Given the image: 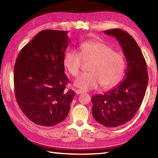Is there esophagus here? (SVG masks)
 <instances>
[{
    "label": "esophagus",
    "mask_w": 158,
    "mask_h": 158,
    "mask_svg": "<svg viewBox=\"0 0 158 158\" xmlns=\"http://www.w3.org/2000/svg\"><path fill=\"white\" fill-rule=\"evenodd\" d=\"M84 92V91H83V90H78V89L75 90V93H76V94H77V95L81 94V93H83Z\"/></svg>",
    "instance_id": "obj_1"
}]
</instances>
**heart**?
Masks as SVG:
<instances>
[{
  "mask_svg": "<svg viewBox=\"0 0 158 158\" xmlns=\"http://www.w3.org/2000/svg\"><path fill=\"white\" fill-rule=\"evenodd\" d=\"M84 60H91L88 69L75 79V86L84 90L95 89L101 84L103 88L111 87L120 81L123 74L125 62L121 52L102 40L86 41L80 45V52L69 50L64 58V65L72 76L79 74Z\"/></svg>",
  "mask_w": 158,
  "mask_h": 158,
  "instance_id": "1",
  "label": "heart"
}]
</instances>
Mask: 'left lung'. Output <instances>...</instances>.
<instances>
[{"mask_svg":"<svg viewBox=\"0 0 158 158\" xmlns=\"http://www.w3.org/2000/svg\"><path fill=\"white\" fill-rule=\"evenodd\" d=\"M118 41L127 60L125 78L105 94L91 98L93 116L99 123L115 127L130 121L142 103L148 81L146 60L135 39L115 28L104 31Z\"/></svg>","mask_w":158,"mask_h":158,"instance_id":"8db88e82","label":"left lung"}]
</instances>
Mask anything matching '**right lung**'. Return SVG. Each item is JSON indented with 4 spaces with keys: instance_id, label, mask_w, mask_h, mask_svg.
I'll return each mask as SVG.
<instances>
[{
    "instance_id": "obj_1",
    "label": "right lung",
    "mask_w": 158,
    "mask_h": 158,
    "mask_svg": "<svg viewBox=\"0 0 158 158\" xmlns=\"http://www.w3.org/2000/svg\"><path fill=\"white\" fill-rule=\"evenodd\" d=\"M68 31L44 30L21 50L14 68L15 97L21 111L37 125L51 127L68 116L74 92L65 89L64 73Z\"/></svg>"
}]
</instances>
